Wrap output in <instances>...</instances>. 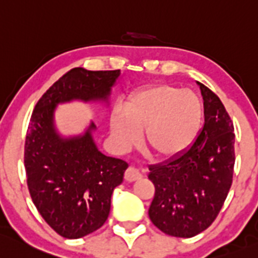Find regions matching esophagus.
<instances>
[{"instance_id": "1", "label": "esophagus", "mask_w": 258, "mask_h": 258, "mask_svg": "<svg viewBox=\"0 0 258 258\" xmlns=\"http://www.w3.org/2000/svg\"><path fill=\"white\" fill-rule=\"evenodd\" d=\"M141 177H142V174L134 167L127 168L126 172H124V179H126L127 181H135L137 180V179H140Z\"/></svg>"}]
</instances>
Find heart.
I'll return each instance as SVG.
<instances>
[{"mask_svg":"<svg viewBox=\"0 0 258 258\" xmlns=\"http://www.w3.org/2000/svg\"><path fill=\"white\" fill-rule=\"evenodd\" d=\"M202 122V105L191 91L173 85H158L130 95L123 116L113 113L111 132L123 147L135 145L137 132L145 131V148L161 159L185 150L197 136Z\"/></svg>","mask_w":258,"mask_h":258,"instance_id":"1","label":"heart"}]
</instances>
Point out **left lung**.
I'll list each match as a JSON object with an SVG mask.
<instances>
[{
  "instance_id": "left-lung-1",
  "label": "left lung",
  "mask_w": 258,
  "mask_h": 258,
  "mask_svg": "<svg viewBox=\"0 0 258 258\" xmlns=\"http://www.w3.org/2000/svg\"><path fill=\"white\" fill-rule=\"evenodd\" d=\"M204 127L189 150L151 165L154 197L148 215L154 226L174 237H193L220 213L235 165L234 124L218 95L199 83Z\"/></svg>"
}]
</instances>
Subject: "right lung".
I'll return each mask as SVG.
<instances>
[{
    "instance_id": "1",
    "label": "right lung",
    "mask_w": 258,
    "mask_h": 258,
    "mask_svg": "<svg viewBox=\"0 0 258 258\" xmlns=\"http://www.w3.org/2000/svg\"><path fill=\"white\" fill-rule=\"evenodd\" d=\"M118 75L120 70L74 68L43 94L31 116L24 143L27 185L42 218L65 238L86 236L105 224L111 195L128 164L97 150L94 123L84 136L61 140L54 131V108L73 99L105 100Z\"/></svg>"
}]
</instances>
